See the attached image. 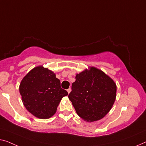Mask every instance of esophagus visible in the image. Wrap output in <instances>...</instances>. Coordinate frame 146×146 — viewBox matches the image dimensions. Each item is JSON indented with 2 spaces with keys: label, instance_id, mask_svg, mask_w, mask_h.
Here are the masks:
<instances>
[{
  "label": "esophagus",
  "instance_id": "34e87169",
  "mask_svg": "<svg viewBox=\"0 0 146 146\" xmlns=\"http://www.w3.org/2000/svg\"><path fill=\"white\" fill-rule=\"evenodd\" d=\"M71 88H68V89H67V92H68L69 93H69H70V92H71Z\"/></svg>",
  "mask_w": 146,
  "mask_h": 146
}]
</instances>
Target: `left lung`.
I'll return each mask as SVG.
<instances>
[{
	"instance_id": "1",
	"label": "left lung",
	"mask_w": 146,
	"mask_h": 146,
	"mask_svg": "<svg viewBox=\"0 0 146 146\" xmlns=\"http://www.w3.org/2000/svg\"><path fill=\"white\" fill-rule=\"evenodd\" d=\"M68 96L80 117L93 122L110 111L116 98L117 86L111 78L96 67L77 74Z\"/></svg>"
}]
</instances>
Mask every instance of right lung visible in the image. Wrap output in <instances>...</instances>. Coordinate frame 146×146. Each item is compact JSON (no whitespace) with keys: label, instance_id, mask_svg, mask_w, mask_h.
<instances>
[{"label":"right lung","instance_id":"right-lung-1","mask_svg":"<svg viewBox=\"0 0 146 146\" xmlns=\"http://www.w3.org/2000/svg\"><path fill=\"white\" fill-rule=\"evenodd\" d=\"M19 92L25 108L39 119L55 114L61 100L68 94L55 73L42 66L35 67L21 80Z\"/></svg>","mask_w":146,"mask_h":146}]
</instances>
